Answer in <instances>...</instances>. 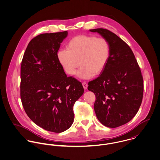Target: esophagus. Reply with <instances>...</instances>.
<instances>
[{"label":"esophagus","instance_id":"1","mask_svg":"<svg viewBox=\"0 0 160 160\" xmlns=\"http://www.w3.org/2000/svg\"><path fill=\"white\" fill-rule=\"evenodd\" d=\"M82 85L83 87V88L85 89L88 88V84L86 82H83L82 83Z\"/></svg>","mask_w":160,"mask_h":160}]
</instances>
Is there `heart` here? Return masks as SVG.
Listing matches in <instances>:
<instances>
[{
	"mask_svg": "<svg viewBox=\"0 0 160 160\" xmlns=\"http://www.w3.org/2000/svg\"><path fill=\"white\" fill-rule=\"evenodd\" d=\"M66 48L57 52L58 60L68 74L88 79L104 71L110 55V45L106 38L96 36L79 35L72 38Z\"/></svg>",
	"mask_w": 160,
	"mask_h": 160,
	"instance_id": "heart-1",
	"label": "heart"
}]
</instances>
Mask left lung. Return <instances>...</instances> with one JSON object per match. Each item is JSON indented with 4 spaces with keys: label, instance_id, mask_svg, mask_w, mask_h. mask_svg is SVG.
Here are the masks:
<instances>
[{
    "label": "left lung",
    "instance_id": "8db88e82",
    "mask_svg": "<svg viewBox=\"0 0 160 160\" xmlns=\"http://www.w3.org/2000/svg\"><path fill=\"white\" fill-rule=\"evenodd\" d=\"M108 41L110 55L101 75L89 82L88 89L96 96L94 109L99 121L108 128L129 122L142 103V73L130 47L118 36L102 28L89 30Z\"/></svg>",
    "mask_w": 160,
    "mask_h": 160
}]
</instances>
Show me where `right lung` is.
Instances as JSON below:
<instances>
[{
  "instance_id": "1",
  "label": "right lung",
  "mask_w": 160,
  "mask_h": 160,
  "mask_svg": "<svg viewBox=\"0 0 160 160\" xmlns=\"http://www.w3.org/2000/svg\"><path fill=\"white\" fill-rule=\"evenodd\" d=\"M68 31L42 34L29 43L21 66L20 96L29 118L56 133L73 122V107L84 89L82 83L67 77L57 52Z\"/></svg>"
}]
</instances>
